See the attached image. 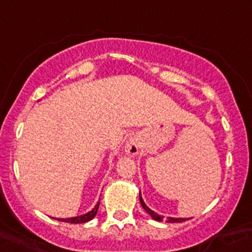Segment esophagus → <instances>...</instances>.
Segmentation results:
<instances>
[{"instance_id": "esophagus-1", "label": "esophagus", "mask_w": 252, "mask_h": 252, "mask_svg": "<svg viewBox=\"0 0 252 252\" xmlns=\"http://www.w3.org/2000/svg\"><path fill=\"white\" fill-rule=\"evenodd\" d=\"M126 152L129 155H137L139 152V143L135 139H130L126 145Z\"/></svg>"}]
</instances>
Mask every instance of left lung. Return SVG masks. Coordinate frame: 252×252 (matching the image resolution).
I'll use <instances>...</instances> for the list:
<instances>
[{
	"label": "left lung",
	"mask_w": 252,
	"mask_h": 252,
	"mask_svg": "<svg viewBox=\"0 0 252 252\" xmlns=\"http://www.w3.org/2000/svg\"><path fill=\"white\" fill-rule=\"evenodd\" d=\"M139 199H140V204H142L143 209H144V210L147 211V213L149 214V215L152 216V218L154 219V220H157V221H163L164 216L159 215V214H157V213H154V211H153V210H150V209L148 208L147 205H145L144 201H143L142 195H140V194H139ZM185 220H189V219H180V218H176V219L175 218H168V219H166V221H168V222H182V221H185Z\"/></svg>",
	"instance_id": "8db88e82"
}]
</instances>
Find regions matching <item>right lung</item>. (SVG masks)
Masks as SVG:
<instances>
[{
	"mask_svg": "<svg viewBox=\"0 0 252 252\" xmlns=\"http://www.w3.org/2000/svg\"><path fill=\"white\" fill-rule=\"evenodd\" d=\"M98 208H99V203H98L97 205L94 206V208L92 209V210L89 211V213L84 214V215L77 216V218H70V219H58V220H60V221L70 222V224H82V222H87V221H89V220H92V219H93L94 216L97 215Z\"/></svg>",
	"mask_w": 252,
	"mask_h": 252,
	"instance_id": "right-lung-1",
	"label": "right lung"
}]
</instances>
